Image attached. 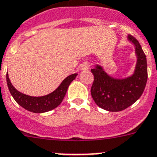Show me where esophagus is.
Wrapping results in <instances>:
<instances>
[{"label": "esophagus", "mask_w": 157, "mask_h": 157, "mask_svg": "<svg viewBox=\"0 0 157 157\" xmlns=\"http://www.w3.org/2000/svg\"><path fill=\"white\" fill-rule=\"evenodd\" d=\"M90 66H91V64L89 63V62H84V63L81 65V69L82 70H87V69H88L90 68Z\"/></svg>", "instance_id": "1"}]
</instances>
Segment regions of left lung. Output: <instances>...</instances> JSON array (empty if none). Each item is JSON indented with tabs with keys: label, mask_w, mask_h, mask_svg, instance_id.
I'll return each instance as SVG.
<instances>
[{
	"label": "left lung",
	"mask_w": 157,
	"mask_h": 157,
	"mask_svg": "<svg viewBox=\"0 0 157 157\" xmlns=\"http://www.w3.org/2000/svg\"><path fill=\"white\" fill-rule=\"evenodd\" d=\"M128 39L134 44L137 61L134 73L125 79H115L96 65L91 69L94 81L91 94L99 107L108 111H121L131 106L141 97L148 79L146 56L138 41L132 35Z\"/></svg>",
	"instance_id": "8db88e82"
}]
</instances>
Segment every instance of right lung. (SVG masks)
<instances>
[{
  "label": "right lung",
  "instance_id": "right-lung-1",
  "mask_svg": "<svg viewBox=\"0 0 157 157\" xmlns=\"http://www.w3.org/2000/svg\"><path fill=\"white\" fill-rule=\"evenodd\" d=\"M77 76V73L70 75L62 81V84L54 92L40 97L30 96L17 91L11 83L8 73L6 74V80L9 92L19 105L31 112L44 113L51 111L60 105L65 97L69 84Z\"/></svg>",
  "mask_w": 157,
  "mask_h": 157
}]
</instances>
